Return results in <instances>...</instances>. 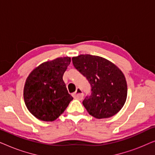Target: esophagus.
<instances>
[{
  "mask_svg": "<svg viewBox=\"0 0 155 155\" xmlns=\"http://www.w3.org/2000/svg\"><path fill=\"white\" fill-rule=\"evenodd\" d=\"M83 92H82V91L81 89L80 88H78L77 90H76L75 92L73 94V97L75 99H77L78 100H82V99H83Z\"/></svg>",
  "mask_w": 155,
  "mask_h": 155,
  "instance_id": "1",
  "label": "esophagus"
}]
</instances>
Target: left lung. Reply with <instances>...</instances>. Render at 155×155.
Wrapping results in <instances>:
<instances>
[{"label":"left lung","mask_w":155,"mask_h":155,"mask_svg":"<svg viewBox=\"0 0 155 155\" xmlns=\"http://www.w3.org/2000/svg\"><path fill=\"white\" fill-rule=\"evenodd\" d=\"M74 67L91 86V94L82 104L94 118H107L118 113L127 98V83L122 71L107 59L90 54L72 58Z\"/></svg>","instance_id":"1"}]
</instances>
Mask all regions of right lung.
<instances>
[{
    "label": "right lung",
    "mask_w": 155,
    "mask_h": 155,
    "mask_svg": "<svg viewBox=\"0 0 155 155\" xmlns=\"http://www.w3.org/2000/svg\"><path fill=\"white\" fill-rule=\"evenodd\" d=\"M71 61L70 57H63L43 63L27 78L24 87L25 105L38 119L54 121L73 99L63 80Z\"/></svg>",
    "instance_id": "right-lung-1"
}]
</instances>
